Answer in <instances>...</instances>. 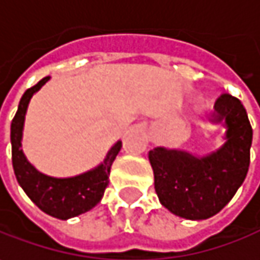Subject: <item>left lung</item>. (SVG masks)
I'll list each match as a JSON object with an SVG mask.
<instances>
[{"mask_svg": "<svg viewBox=\"0 0 260 260\" xmlns=\"http://www.w3.org/2000/svg\"><path fill=\"white\" fill-rule=\"evenodd\" d=\"M214 122L224 120L225 144L207 157L157 147L148 152L161 205L187 220L220 212L246 179L253 131L242 102L229 93L215 100Z\"/></svg>", "mask_w": 260, "mask_h": 260, "instance_id": "obj_1", "label": "left lung"}]
</instances>
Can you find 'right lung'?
Listing matches in <instances>:
<instances>
[{"instance_id": "add662e5", "label": "right lung", "mask_w": 260, "mask_h": 260, "mask_svg": "<svg viewBox=\"0 0 260 260\" xmlns=\"http://www.w3.org/2000/svg\"><path fill=\"white\" fill-rule=\"evenodd\" d=\"M48 80L49 77H45L38 84L27 88L18 103L17 113L11 122V158L18 185L23 187L27 197L43 212L55 218L68 220L90 211L100 202L105 189L109 185L112 163L122 148V141H118L110 148L103 163L84 175L68 179H56L38 172L26 160L20 147L28 102Z\"/></svg>"}]
</instances>
